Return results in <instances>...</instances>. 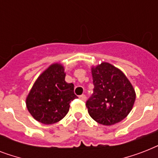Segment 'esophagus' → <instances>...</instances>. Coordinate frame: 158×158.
Masks as SVG:
<instances>
[{
  "mask_svg": "<svg viewBox=\"0 0 158 158\" xmlns=\"http://www.w3.org/2000/svg\"><path fill=\"white\" fill-rule=\"evenodd\" d=\"M79 98L81 99L82 101H85V100H86V96H85L84 94H83L81 96H79Z\"/></svg>",
  "mask_w": 158,
  "mask_h": 158,
  "instance_id": "obj_1",
  "label": "esophagus"
}]
</instances>
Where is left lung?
<instances>
[{
  "label": "left lung",
  "instance_id": "8db88e82",
  "mask_svg": "<svg viewBox=\"0 0 158 158\" xmlns=\"http://www.w3.org/2000/svg\"><path fill=\"white\" fill-rule=\"evenodd\" d=\"M94 94L86 102L88 111L99 124L111 125L125 119L132 110L136 94L120 69L107 62L92 68Z\"/></svg>",
  "mask_w": 158,
  "mask_h": 158
}]
</instances>
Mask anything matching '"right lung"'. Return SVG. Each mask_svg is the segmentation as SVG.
I'll return each instance as SVG.
<instances>
[{
	"label": "right lung",
	"mask_w": 158,
	"mask_h": 158,
	"mask_svg": "<svg viewBox=\"0 0 158 158\" xmlns=\"http://www.w3.org/2000/svg\"><path fill=\"white\" fill-rule=\"evenodd\" d=\"M60 64H51L39 75L31 89L26 106L38 122L52 125L62 120L69 109V103L78 97L74 84L64 81L65 73Z\"/></svg>",
	"instance_id": "add662e5"
}]
</instances>
